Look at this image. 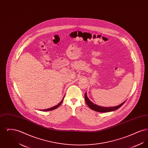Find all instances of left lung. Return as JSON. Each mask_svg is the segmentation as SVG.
Masks as SVG:
<instances>
[{
  "label": "left lung",
  "instance_id": "1",
  "mask_svg": "<svg viewBox=\"0 0 148 148\" xmlns=\"http://www.w3.org/2000/svg\"><path fill=\"white\" fill-rule=\"evenodd\" d=\"M85 100L88 106L92 109V110H94L95 112H100V113H106V112H113L115 110H117L119 109L120 107H121L123 106L126 101H124L123 103L120 104V105L115 106H112V107H104V106H98L95 104H94L92 101H91L88 98L86 92L85 94Z\"/></svg>",
  "mask_w": 148,
  "mask_h": 148
}]
</instances>
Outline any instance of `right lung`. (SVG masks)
I'll return each instance as SVG.
<instances>
[{"mask_svg":"<svg viewBox=\"0 0 148 148\" xmlns=\"http://www.w3.org/2000/svg\"><path fill=\"white\" fill-rule=\"evenodd\" d=\"M64 98V97L63 98V99L62 100V101L58 104V105H56V106H53V107H52V108H48V109H44V110H42L41 111H44V112H47V111H50V110H54V109H56V108H58L59 106L61 105V104L62 103V102L63 101Z\"/></svg>","mask_w":148,"mask_h":148,"instance_id":"add662e5","label":"right lung"}]
</instances>
